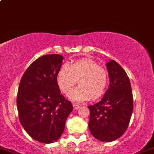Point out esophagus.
<instances>
[{
  "instance_id": "34e87169",
  "label": "esophagus",
  "mask_w": 154,
  "mask_h": 154,
  "mask_svg": "<svg viewBox=\"0 0 154 154\" xmlns=\"http://www.w3.org/2000/svg\"><path fill=\"white\" fill-rule=\"evenodd\" d=\"M80 105L78 104H76V103H74L73 104V107H74V110H77V109L79 108Z\"/></svg>"
}]
</instances>
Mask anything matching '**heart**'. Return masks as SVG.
I'll list each match as a JSON object with an SVG mask.
<instances>
[{"label":"heart","mask_w":154,"mask_h":154,"mask_svg":"<svg viewBox=\"0 0 154 154\" xmlns=\"http://www.w3.org/2000/svg\"><path fill=\"white\" fill-rule=\"evenodd\" d=\"M108 81L104 68L91 59H82L72 65L64 63L57 74V83L63 93L66 94L78 82L79 86L69 92V97L75 101H85L91 97L96 99L103 95Z\"/></svg>","instance_id":"heart-1"}]
</instances>
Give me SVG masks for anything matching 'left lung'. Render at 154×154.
Masks as SVG:
<instances>
[{
  "instance_id": "obj_1",
  "label": "left lung",
  "mask_w": 154,
  "mask_h": 154,
  "mask_svg": "<svg viewBox=\"0 0 154 154\" xmlns=\"http://www.w3.org/2000/svg\"><path fill=\"white\" fill-rule=\"evenodd\" d=\"M110 86L100 102L89 105L88 126L92 135L100 141L120 138L128 127L133 110L130 79L121 66L114 60L106 64Z\"/></svg>"
}]
</instances>
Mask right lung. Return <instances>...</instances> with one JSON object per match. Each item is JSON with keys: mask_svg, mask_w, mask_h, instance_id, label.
<instances>
[{"mask_svg": "<svg viewBox=\"0 0 154 154\" xmlns=\"http://www.w3.org/2000/svg\"><path fill=\"white\" fill-rule=\"evenodd\" d=\"M63 59L59 54L40 57L27 68L18 87L16 103L20 122L33 139L43 143L60 138L73 110L71 102L60 94L57 83Z\"/></svg>", "mask_w": 154, "mask_h": 154, "instance_id": "right-lung-1", "label": "right lung"}]
</instances>
